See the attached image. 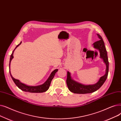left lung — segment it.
Listing matches in <instances>:
<instances>
[{"label":"left lung","instance_id":"1","mask_svg":"<svg viewBox=\"0 0 121 121\" xmlns=\"http://www.w3.org/2000/svg\"><path fill=\"white\" fill-rule=\"evenodd\" d=\"M96 34L99 38V40L95 42L93 45L95 49H96L99 51L100 57L103 60V62H104L106 65L105 73L104 75L99 78V81L95 84L93 85H86L74 80L71 77L70 73L69 71H67L66 84L69 90L71 91L72 93L79 94H85L93 93L101 87L107 78L109 70V62L107 51L102 38L99 34Z\"/></svg>","mask_w":121,"mask_h":121}]
</instances>
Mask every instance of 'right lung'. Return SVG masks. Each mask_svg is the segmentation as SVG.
<instances>
[{
    "mask_svg": "<svg viewBox=\"0 0 121 121\" xmlns=\"http://www.w3.org/2000/svg\"><path fill=\"white\" fill-rule=\"evenodd\" d=\"M21 43H22V41L20 42V43L19 44H18L16 47V48L12 52V53L10 56V61H9V72H10V76H11V78H12L14 82L16 85L17 87H18L20 89H21V90L24 91L29 92V93H43V92L47 91L49 88L52 80V79H53L57 71H58V69H56L54 70L52 72V73L50 75V76L48 77V78L47 79V80L43 84H42V85H40L38 86H27L24 83H22L19 80H17L16 79H15L12 76V74H11V71H10V64H11V60H12L13 59V57H14V56H13L14 52L15 50V49L17 47H18L21 44Z\"/></svg>",
    "mask_w": 121,
    "mask_h": 121,
    "instance_id": "right-lung-1",
    "label": "right lung"
}]
</instances>
